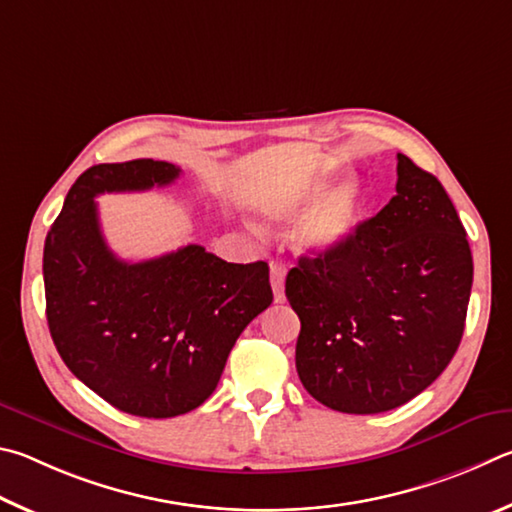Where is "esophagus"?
Wrapping results in <instances>:
<instances>
[{
    "label": "esophagus",
    "instance_id": "esophagus-1",
    "mask_svg": "<svg viewBox=\"0 0 512 512\" xmlns=\"http://www.w3.org/2000/svg\"><path fill=\"white\" fill-rule=\"evenodd\" d=\"M285 274H288V270H285L283 263H270V283L276 303L285 301Z\"/></svg>",
    "mask_w": 512,
    "mask_h": 512
}]
</instances>
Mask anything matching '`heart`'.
I'll return each instance as SVG.
<instances>
[{
	"label": "heart",
	"instance_id": "heart-1",
	"mask_svg": "<svg viewBox=\"0 0 512 512\" xmlns=\"http://www.w3.org/2000/svg\"><path fill=\"white\" fill-rule=\"evenodd\" d=\"M251 206L267 222H285L303 212L294 245L306 254L324 256L351 240L360 224L362 193L351 179L328 191V175H308L265 186Z\"/></svg>",
	"mask_w": 512,
	"mask_h": 512
}]
</instances>
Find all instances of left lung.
Here are the masks:
<instances>
[{"instance_id":"obj_1","label":"left lung","mask_w":512,"mask_h":512,"mask_svg":"<svg viewBox=\"0 0 512 512\" xmlns=\"http://www.w3.org/2000/svg\"><path fill=\"white\" fill-rule=\"evenodd\" d=\"M470 290L472 251L450 195L398 155L389 204L333 254L301 256L285 279L301 319V384L344 414L405 405L452 362Z\"/></svg>"}]
</instances>
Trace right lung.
Masks as SVG:
<instances>
[{
  "instance_id": "right-lung-1",
  "label": "right lung",
  "mask_w": 512,
  "mask_h": 512,
  "mask_svg": "<svg viewBox=\"0 0 512 512\" xmlns=\"http://www.w3.org/2000/svg\"><path fill=\"white\" fill-rule=\"evenodd\" d=\"M175 164L132 159L87 168L44 240V297L62 362L112 407L143 418L193 411L218 387L233 344L272 303L270 267L186 245L125 263L103 238L94 197L148 191Z\"/></svg>"
}]
</instances>
